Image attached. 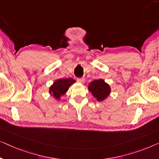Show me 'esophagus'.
Listing matches in <instances>:
<instances>
[{
  "instance_id": "esophagus-1",
  "label": "esophagus",
  "mask_w": 159,
  "mask_h": 159,
  "mask_svg": "<svg viewBox=\"0 0 159 159\" xmlns=\"http://www.w3.org/2000/svg\"><path fill=\"white\" fill-rule=\"evenodd\" d=\"M77 81L79 82V83H81V84H83L85 81V79L84 78H79V79H77Z\"/></svg>"
}]
</instances>
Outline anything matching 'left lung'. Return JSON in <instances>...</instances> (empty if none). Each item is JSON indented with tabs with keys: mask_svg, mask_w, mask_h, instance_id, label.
<instances>
[{
	"mask_svg": "<svg viewBox=\"0 0 159 159\" xmlns=\"http://www.w3.org/2000/svg\"><path fill=\"white\" fill-rule=\"evenodd\" d=\"M89 91L99 102L106 99L111 92V88L103 79L94 80L89 84Z\"/></svg>",
	"mask_w": 159,
	"mask_h": 159,
	"instance_id": "obj_1",
	"label": "left lung"
}]
</instances>
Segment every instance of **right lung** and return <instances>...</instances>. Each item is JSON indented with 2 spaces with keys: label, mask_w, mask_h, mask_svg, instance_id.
Returning <instances> with one entry per match:
<instances>
[{
  "label": "right lung",
  "mask_w": 159,
  "mask_h": 159,
  "mask_svg": "<svg viewBox=\"0 0 159 159\" xmlns=\"http://www.w3.org/2000/svg\"><path fill=\"white\" fill-rule=\"evenodd\" d=\"M75 82V80L71 78L57 79L50 87L49 92L55 99L60 100V97L64 95L68 90L69 87Z\"/></svg>",
  "instance_id": "obj_1"
}]
</instances>
